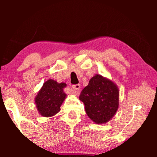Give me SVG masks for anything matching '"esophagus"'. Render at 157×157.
Masks as SVG:
<instances>
[{
	"label": "esophagus",
	"mask_w": 157,
	"mask_h": 157,
	"mask_svg": "<svg viewBox=\"0 0 157 157\" xmlns=\"http://www.w3.org/2000/svg\"><path fill=\"white\" fill-rule=\"evenodd\" d=\"M72 89H73V91H75L74 94H77V91L80 89V84H75V85H73L72 86Z\"/></svg>",
	"instance_id": "esophagus-1"
}]
</instances>
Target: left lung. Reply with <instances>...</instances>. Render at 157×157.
I'll return each instance as SVG.
<instances>
[{
	"mask_svg": "<svg viewBox=\"0 0 157 157\" xmlns=\"http://www.w3.org/2000/svg\"><path fill=\"white\" fill-rule=\"evenodd\" d=\"M79 100L83 102L87 116L93 122L106 123L118 109V88L113 81L96 74L82 91Z\"/></svg>",
	"mask_w": 157,
	"mask_h": 157,
	"instance_id": "left-lung-1",
	"label": "left lung"
}]
</instances>
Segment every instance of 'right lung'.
Masks as SVG:
<instances>
[{"label": "right lung", "mask_w": 157, "mask_h": 157, "mask_svg": "<svg viewBox=\"0 0 157 157\" xmlns=\"http://www.w3.org/2000/svg\"><path fill=\"white\" fill-rule=\"evenodd\" d=\"M66 86V83H58L51 79L44 82L34 99L41 116L51 117L59 112L61 105L67 96L63 91Z\"/></svg>", "instance_id": "obj_1"}]
</instances>
